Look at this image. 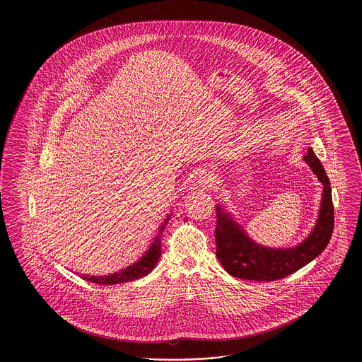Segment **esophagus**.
Instances as JSON below:
<instances>
[{
    "label": "esophagus",
    "mask_w": 362,
    "mask_h": 362,
    "mask_svg": "<svg viewBox=\"0 0 362 362\" xmlns=\"http://www.w3.org/2000/svg\"><path fill=\"white\" fill-rule=\"evenodd\" d=\"M214 180H216V175H214V171L206 168L204 170L199 177H198V185L202 187V188H211L214 185Z\"/></svg>",
    "instance_id": "1"
}]
</instances>
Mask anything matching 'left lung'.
<instances>
[{
    "label": "left lung",
    "instance_id": "left-lung-1",
    "mask_svg": "<svg viewBox=\"0 0 362 362\" xmlns=\"http://www.w3.org/2000/svg\"><path fill=\"white\" fill-rule=\"evenodd\" d=\"M304 160L322 182L323 194L317 221L310 235L297 247L267 248L259 245L248 237L230 213L224 211L218 205L216 206V255L231 276L257 281L279 280L304 267L320 255L329 244L334 227L330 181L312 148L304 156Z\"/></svg>",
    "mask_w": 362,
    "mask_h": 362
}]
</instances>
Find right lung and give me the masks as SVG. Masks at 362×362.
<instances>
[{
  "label": "right lung",
  "instance_id": "1",
  "mask_svg": "<svg viewBox=\"0 0 362 362\" xmlns=\"http://www.w3.org/2000/svg\"><path fill=\"white\" fill-rule=\"evenodd\" d=\"M170 216H167L163 221V224L158 228V233L153 238V243L151 245V248L145 252V255H142L138 259L135 263H132L131 266L115 272L112 274H107V276H86L82 274V279L90 281V283H96V284H104V286H110V284H119V283H127V281H134L138 280L146 274H149L156 264L157 260L160 259L161 255V235L164 231L165 224L168 223Z\"/></svg>",
  "mask_w": 362,
  "mask_h": 362
}]
</instances>
